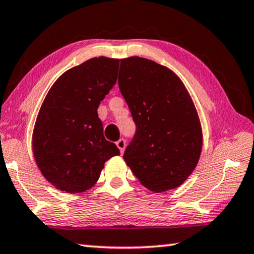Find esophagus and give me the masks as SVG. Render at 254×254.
Here are the masks:
<instances>
[{"label": "esophagus", "mask_w": 254, "mask_h": 254, "mask_svg": "<svg viewBox=\"0 0 254 254\" xmlns=\"http://www.w3.org/2000/svg\"><path fill=\"white\" fill-rule=\"evenodd\" d=\"M116 145H117V147L119 148V151H120V153H123L125 152V148H126V140H125L124 138H120L117 143H116Z\"/></svg>", "instance_id": "obj_1"}]
</instances>
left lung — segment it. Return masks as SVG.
I'll list each match as a JSON object with an SVG mask.
<instances>
[{
	"label": "left lung",
	"mask_w": 254,
	"mask_h": 254,
	"mask_svg": "<svg viewBox=\"0 0 254 254\" xmlns=\"http://www.w3.org/2000/svg\"><path fill=\"white\" fill-rule=\"evenodd\" d=\"M119 90L136 132L124 160L140 184L160 192L177 188L196 168L202 134L196 108L171 69L151 60H120Z\"/></svg>",
	"instance_id": "1"
}]
</instances>
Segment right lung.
Here are the masks:
<instances>
[{
	"mask_svg": "<svg viewBox=\"0 0 254 254\" xmlns=\"http://www.w3.org/2000/svg\"><path fill=\"white\" fill-rule=\"evenodd\" d=\"M119 60L94 57L57 78L46 95L32 134L35 160L57 189L78 193L98 181L119 148L103 136L100 102L117 82Z\"/></svg>",
	"mask_w": 254,
	"mask_h": 254,
	"instance_id": "1",
	"label": "right lung"
}]
</instances>
